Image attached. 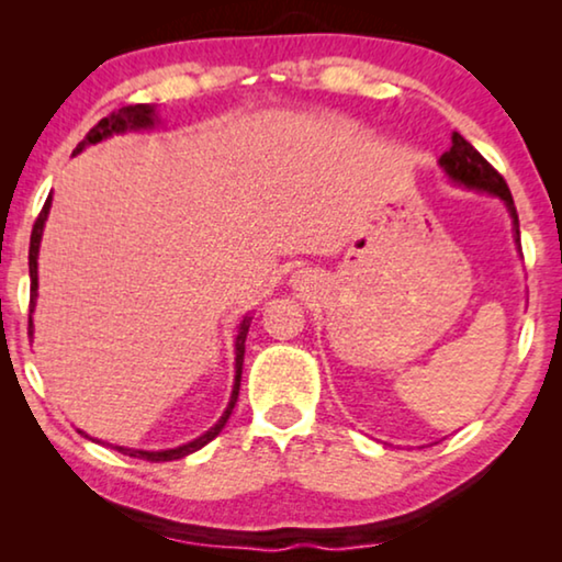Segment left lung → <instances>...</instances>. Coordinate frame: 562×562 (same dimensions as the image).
I'll return each mask as SVG.
<instances>
[{
	"label": "left lung",
	"instance_id": "1",
	"mask_svg": "<svg viewBox=\"0 0 562 562\" xmlns=\"http://www.w3.org/2000/svg\"><path fill=\"white\" fill-rule=\"evenodd\" d=\"M442 171L450 176L456 183H463L468 189H479V191H488L502 199L506 204V210L512 214V225H514V240L519 243V217H517V206H514L512 191L506 187L504 176L496 171L494 166L488 164L486 158L481 156L479 150L473 148L471 143L465 140L460 133H452V148L448 153H442L440 158Z\"/></svg>",
	"mask_w": 562,
	"mask_h": 562
}]
</instances>
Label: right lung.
<instances>
[{"label": "right lung", "instance_id": "add662e5", "mask_svg": "<svg viewBox=\"0 0 562 562\" xmlns=\"http://www.w3.org/2000/svg\"><path fill=\"white\" fill-rule=\"evenodd\" d=\"M156 125V110H153L150 104H130V106H122V110H114L112 114H106L104 120H99L94 127L89 130L87 137L76 145L74 153H81L87 145L91 143H99L104 140V137H112L117 133H125V130H148ZM48 212H50V196L45 199L41 214H37L35 225H33V235H30V314H33V306H35V296H37V250H41V237H43V227H45V220H48ZM250 319L252 317H245L240 322V329H237V337H235V386H233V396H229V404L225 414H222L217 425L212 429H206L202 437H196V440H191L187 445H179V448L173 450H133V448H120V445H114V450H120L122 456H130V458H143V460H150V463H166V460H179L183 456H189V452H196L199 448H204L206 442H212L214 437L222 432V427L227 425L229 414L235 409V402H237V394H240V379H243V356H245V337H248V327H250ZM30 335H33V317H30ZM83 435V432H81Z\"/></svg>", "mask_w": 562, "mask_h": 562}]
</instances>
